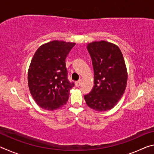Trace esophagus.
Returning <instances> with one entry per match:
<instances>
[{
    "mask_svg": "<svg viewBox=\"0 0 154 154\" xmlns=\"http://www.w3.org/2000/svg\"><path fill=\"white\" fill-rule=\"evenodd\" d=\"M82 79L77 81V82L76 83H75V85H76L77 87H79L80 85H81V84H82Z\"/></svg>",
    "mask_w": 154,
    "mask_h": 154,
    "instance_id": "1",
    "label": "esophagus"
}]
</instances>
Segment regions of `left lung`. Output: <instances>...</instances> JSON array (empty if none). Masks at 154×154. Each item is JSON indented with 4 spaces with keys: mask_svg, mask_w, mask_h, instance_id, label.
Returning a JSON list of instances; mask_svg holds the SVG:
<instances>
[{
    "mask_svg": "<svg viewBox=\"0 0 154 154\" xmlns=\"http://www.w3.org/2000/svg\"><path fill=\"white\" fill-rule=\"evenodd\" d=\"M94 73V87L84 96L87 105L97 111L113 109L125 92L128 72L118 45L108 41H94L87 45Z\"/></svg>",
    "mask_w": 154,
    "mask_h": 154,
    "instance_id": "8db88e82",
    "label": "left lung"
}]
</instances>
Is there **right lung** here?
<instances>
[{
  "mask_svg": "<svg viewBox=\"0 0 154 154\" xmlns=\"http://www.w3.org/2000/svg\"><path fill=\"white\" fill-rule=\"evenodd\" d=\"M75 43L54 40L41 45L34 54L28 71L30 92L43 109H60L69 100L74 86L67 79L65 60Z\"/></svg>",
  "mask_w": 154,
  "mask_h": 154,
  "instance_id": "1",
  "label": "right lung"
}]
</instances>
